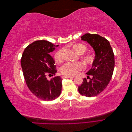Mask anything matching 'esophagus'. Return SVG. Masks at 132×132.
I'll return each instance as SVG.
<instances>
[{
	"mask_svg": "<svg viewBox=\"0 0 132 132\" xmlns=\"http://www.w3.org/2000/svg\"><path fill=\"white\" fill-rule=\"evenodd\" d=\"M74 77L73 76H65V75H64L62 77V79H64V78H73Z\"/></svg>",
	"mask_w": 132,
	"mask_h": 132,
	"instance_id": "obj_1",
	"label": "esophagus"
}]
</instances>
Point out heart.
Returning <instances> with one entry per match:
<instances>
[{
	"label": "heart",
	"instance_id": "obj_1",
	"mask_svg": "<svg viewBox=\"0 0 132 132\" xmlns=\"http://www.w3.org/2000/svg\"><path fill=\"white\" fill-rule=\"evenodd\" d=\"M73 50L78 54H81L87 50V47L82 43L75 44L73 46ZM64 50L62 49L58 51L54 54V60L56 63H61L63 60ZM82 59L87 64H91L94 61V57L90 53H85L82 56ZM84 65L81 62L67 63L61 68V72L65 76H74L78 74L80 71L84 69Z\"/></svg>",
	"mask_w": 132,
	"mask_h": 132
}]
</instances>
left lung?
Instances as JSON below:
<instances>
[{
  "instance_id": "obj_1",
  "label": "left lung",
  "mask_w": 132,
  "mask_h": 132,
  "mask_svg": "<svg viewBox=\"0 0 132 132\" xmlns=\"http://www.w3.org/2000/svg\"><path fill=\"white\" fill-rule=\"evenodd\" d=\"M93 47L95 57L92 68L83 79L82 84L78 87L79 93L86 97L98 95L104 90L112 77L114 67V55L109 41L97 34H86L81 37ZM91 75L92 78L89 76Z\"/></svg>"
}]
</instances>
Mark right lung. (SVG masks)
Wrapping results in <instances>:
<instances>
[{"mask_svg": "<svg viewBox=\"0 0 132 132\" xmlns=\"http://www.w3.org/2000/svg\"><path fill=\"white\" fill-rule=\"evenodd\" d=\"M57 46L47 41H36L25 48L21 59L27 87L43 101L53 100L61 93V78L57 76L48 80L46 77L47 75L54 76L57 71L54 59L50 54Z\"/></svg>", "mask_w": 132, "mask_h": 132, "instance_id": "1", "label": "right lung"}]
</instances>
